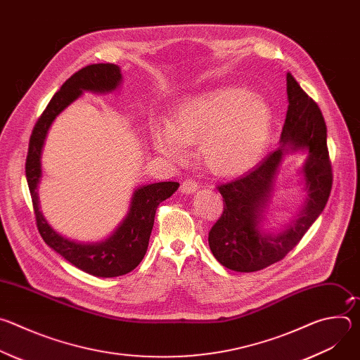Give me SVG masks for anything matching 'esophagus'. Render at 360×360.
Returning a JSON list of instances; mask_svg holds the SVG:
<instances>
[{"label": "esophagus", "instance_id": "esophagus-1", "mask_svg": "<svg viewBox=\"0 0 360 360\" xmlns=\"http://www.w3.org/2000/svg\"><path fill=\"white\" fill-rule=\"evenodd\" d=\"M198 188H199V184L193 179H185L181 184V192H184V193H193Z\"/></svg>", "mask_w": 360, "mask_h": 360}]
</instances>
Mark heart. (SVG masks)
<instances>
[{"label":"heart","mask_w":360,"mask_h":360,"mask_svg":"<svg viewBox=\"0 0 360 360\" xmlns=\"http://www.w3.org/2000/svg\"><path fill=\"white\" fill-rule=\"evenodd\" d=\"M272 111L253 92L226 86L186 98L168 127L153 132L157 148L171 158L184 155V143L200 141L203 165L218 176H233L253 167L266 148Z\"/></svg>","instance_id":"1"}]
</instances>
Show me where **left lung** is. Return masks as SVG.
Masks as SVG:
<instances>
[{"label": "left lung", "instance_id": "1", "mask_svg": "<svg viewBox=\"0 0 360 360\" xmlns=\"http://www.w3.org/2000/svg\"><path fill=\"white\" fill-rule=\"evenodd\" d=\"M289 107L281 145L243 176L218 185L224 212L210 231L208 242L221 265L236 272L261 271L282 261L326 207L333 174L326 143V124L321 108L288 72ZM306 148L304 166L307 207L293 227L278 236L264 234L262 210L269 200L273 178L288 150Z\"/></svg>", "mask_w": 360, "mask_h": 360}]
</instances>
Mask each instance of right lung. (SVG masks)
<instances>
[{"label":"right lung","instance_id":"right-lung-1","mask_svg":"<svg viewBox=\"0 0 360 360\" xmlns=\"http://www.w3.org/2000/svg\"><path fill=\"white\" fill-rule=\"evenodd\" d=\"M121 82L120 67L115 64H92L72 74L51 98L38 118L28 145L25 175L32 199L35 222L44 242L58 252L78 269L99 278H114L134 271L148 249L149 236L158 205L168 199L179 186L178 182H158L135 191L129 214L115 233L101 243H78L70 240L48 225L38 207L37 186L41 178V150L48 128L57 115L75 101L82 91L108 92Z\"/></svg>","mask_w":360,"mask_h":360}]
</instances>
